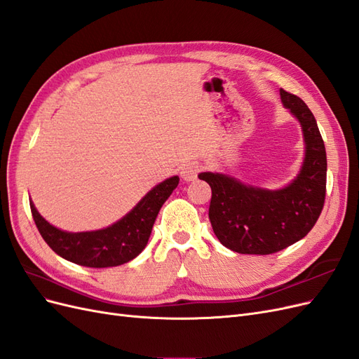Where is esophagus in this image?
<instances>
[{"instance_id": "obj_1", "label": "esophagus", "mask_w": 359, "mask_h": 359, "mask_svg": "<svg viewBox=\"0 0 359 359\" xmlns=\"http://www.w3.org/2000/svg\"><path fill=\"white\" fill-rule=\"evenodd\" d=\"M199 172H201V165H199V163L189 161V163H186V165L181 168V178L184 181H187V182L194 181V180H196Z\"/></svg>"}]
</instances>
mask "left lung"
I'll return each mask as SVG.
<instances>
[{
  "instance_id": "obj_1",
  "label": "left lung",
  "mask_w": 359,
  "mask_h": 359,
  "mask_svg": "<svg viewBox=\"0 0 359 359\" xmlns=\"http://www.w3.org/2000/svg\"><path fill=\"white\" fill-rule=\"evenodd\" d=\"M283 106L299 121L306 157L297 178L280 190L247 186L223 173L202 172L212 190L210 222L219 241L241 255L277 253L316 224L327 193V151L314 115L299 97L280 90Z\"/></svg>"
}]
</instances>
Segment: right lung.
<instances>
[{
	"label": "right lung",
	"instance_id": "right-lung-1",
	"mask_svg": "<svg viewBox=\"0 0 359 359\" xmlns=\"http://www.w3.org/2000/svg\"><path fill=\"white\" fill-rule=\"evenodd\" d=\"M180 182L168 178L149 190L135 208L106 229L93 232H64L49 224L29 202L32 219L43 240L58 256L88 268H109L130 262L145 248L161 205Z\"/></svg>",
	"mask_w": 359,
	"mask_h": 359
}]
</instances>
